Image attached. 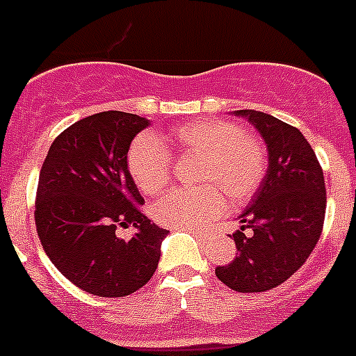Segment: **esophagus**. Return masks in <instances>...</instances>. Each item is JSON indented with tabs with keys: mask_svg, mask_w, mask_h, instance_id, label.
I'll list each match as a JSON object with an SVG mask.
<instances>
[{
	"mask_svg": "<svg viewBox=\"0 0 356 356\" xmlns=\"http://www.w3.org/2000/svg\"><path fill=\"white\" fill-rule=\"evenodd\" d=\"M193 235L197 238V241H203V238H207L205 235H203V234H197V232H193Z\"/></svg>",
	"mask_w": 356,
	"mask_h": 356,
	"instance_id": "34e87169",
	"label": "esophagus"
}]
</instances>
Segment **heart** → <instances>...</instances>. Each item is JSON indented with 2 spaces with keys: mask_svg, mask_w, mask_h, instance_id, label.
Instances as JSON below:
<instances>
[{
  "mask_svg": "<svg viewBox=\"0 0 356 356\" xmlns=\"http://www.w3.org/2000/svg\"><path fill=\"white\" fill-rule=\"evenodd\" d=\"M168 140L181 153L203 156L200 181L209 184L197 188H176L156 201L153 219L168 228H203L225 209V197L216 184L234 201H242L257 191L266 175V149L235 122L217 119L184 122L169 131ZM127 165L135 185L151 196L162 193L171 180V153L153 134L135 137L128 149Z\"/></svg>",
  "mask_w": 356,
  "mask_h": 356,
  "instance_id": "heart-1",
  "label": "heart"
}]
</instances>
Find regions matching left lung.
Listing matches in <instances>:
<instances>
[{
    "label": "left lung",
    "mask_w": 356,
    "mask_h": 356,
    "mask_svg": "<svg viewBox=\"0 0 356 356\" xmlns=\"http://www.w3.org/2000/svg\"><path fill=\"white\" fill-rule=\"evenodd\" d=\"M266 140L267 171L259 191L238 216L235 254L216 276L237 292L271 291L291 278L310 257L323 232L325 176L298 128L259 110H235ZM250 228V235L243 229Z\"/></svg>",
    "instance_id": "1"
}]
</instances>
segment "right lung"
<instances>
[{
    "instance_id": "right-lung-1",
    "label": "right lung",
    "mask_w": 356,
    "mask_h": 356,
    "mask_svg": "<svg viewBox=\"0 0 356 356\" xmlns=\"http://www.w3.org/2000/svg\"><path fill=\"white\" fill-rule=\"evenodd\" d=\"M146 118L108 110L62 131L39 175L35 226L40 244L69 282L99 298H122L147 284L169 229L151 222L127 155ZM134 225L128 241L118 227Z\"/></svg>"
}]
</instances>
